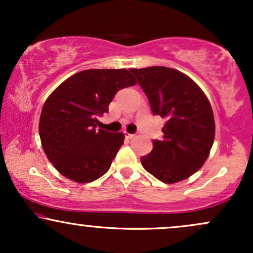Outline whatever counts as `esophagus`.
Returning <instances> with one entry per match:
<instances>
[{
	"label": "esophagus",
	"instance_id": "obj_1",
	"mask_svg": "<svg viewBox=\"0 0 253 253\" xmlns=\"http://www.w3.org/2000/svg\"><path fill=\"white\" fill-rule=\"evenodd\" d=\"M125 136H126L127 139H132L133 136H134V134H130V133H127V132H125Z\"/></svg>",
	"mask_w": 253,
	"mask_h": 253
}]
</instances>
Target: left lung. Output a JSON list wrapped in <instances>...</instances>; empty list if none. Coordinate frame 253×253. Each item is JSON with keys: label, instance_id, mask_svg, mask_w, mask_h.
Instances as JSON below:
<instances>
[{"label": "left lung", "instance_id": "1", "mask_svg": "<svg viewBox=\"0 0 253 253\" xmlns=\"http://www.w3.org/2000/svg\"><path fill=\"white\" fill-rule=\"evenodd\" d=\"M149 98L155 115L167 119L162 140L140 158L157 179L177 183L199 171L210 156L215 135L213 110L205 92L178 70L165 66L130 69Z\"/></svg>", "mask_w": 253, "mask_h": 253}]
</instances>
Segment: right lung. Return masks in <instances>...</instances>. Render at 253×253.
I'll list each match as a JSON object with an SVG mask.
<instances>
[{
	"mask_svg": "<svg viewBox=\"0 0 253 253\" xmlns=\"http://www.w3.org/2000/svg\"><path fill=\"white\" fill-rule=\"evenodd\" d=\"M136 83L126 69H90L64 81L43 103L39 135L45 155L66 178L89 183L109 170L124 133L96 129L120 89Z\"/></svg>",
	"mask_w": 253,
	"mask_h": 253,
	"instance_id": "obj_1",
	"label": "right lung"
}]
</instances>
